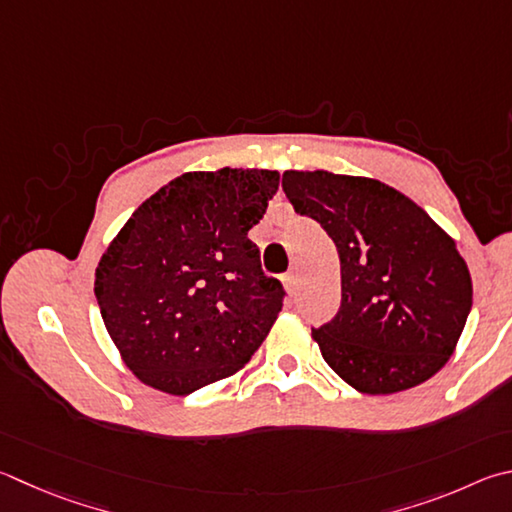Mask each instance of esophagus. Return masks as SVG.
Returning <instances> with one entry per match:
<instances>
[{
    "instance_id": "obj_1",
    "label": "esophagus",
    "mask_w": 512,
    "mask_h": 512,
    "mask_svg": "<svg viewBox=\"0 0 512 512\" xmlns=\"http://www.w3.org/2000/svg\"><path fill=\"white\" fill-rule=\"evenodd\" d=\"M284 284H286V288H293L297 286V271H291V273H286V277H284Z\"/></svg>"
}]
</instances>
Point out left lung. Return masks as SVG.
I'll return each mask as SVG.
<instances>
[{
    "instance_id": "1",
    "label": "left lung",
    "mask_w": 512,
    "mask_h": 512,
    "mask_svg": "<svg viewBox=\"0 0 512 512\" xmlns=\"http://www.w3.org/2000/svg\"><path fill=\"white\" fill-rule=\"evenodd\" d=\"M282 190L338 250L340 311L311 333L327 365L362 394L432 378L457 349L472 306L454 239L410 197L367 176L286 170Z\"/></svg>"
}]
</instances>
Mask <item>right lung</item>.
<instances>
[{
	"mask_svg": "<svg viewBox=\"0 0 512 512\" xmlns=\"http://www.w3.org/2000/svg\"><path fill=\"white\" fill-rule=\"evenodd\" d=\"M280 172L221 167L176 176L136 208L96 268L109 338L143 385L185 396L228 378L262 347L282 311L248 230Z\"/></svg>",
	"mask_w": 512,
	"mask_h": 512,
	"instance_id": "add662e5",
	"label": "right lung"
}]
</instances>
